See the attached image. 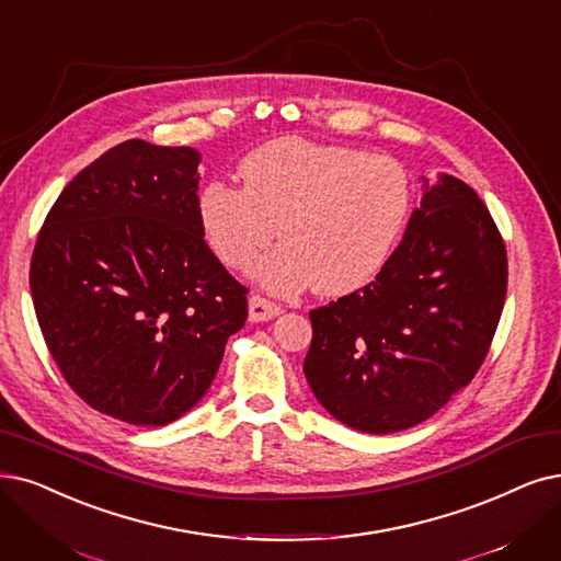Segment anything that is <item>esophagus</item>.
Listing matches in <instances>:
<instances>
[{
  "instance_id": "esophagus-1",
  "label": "esophagus",
  "mask_w": 561,
  "mask_h": 561,
  "mask_svg": "<svg viewBox=\"0 0 561 561\" xmlns=\"http://www.w3.org/2000/svg\"><path fill=\"white\" fill-rule=\"evenodd\" d=\"M276 316H280V306L268 301L264 297L253 295L249 299V320L251 322H266V320H274Z\"/></svg>"
}]
</instances>
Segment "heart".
Returning a JSON list of instances; mask_svg holds the SVG:
<instances>
[{"label":"heart","instance_id":"obj_1","mask_svg":"<svg viewBox=\"0 0 561 561\" xmlns=\"http://www.w3.org/2000/svg\"><path fill=\"white\" fill-rule=\"evenodd\" d=\"M243 188L214 182L199 193V228L216 257L289 295L316 285L347 295L393 253L414 203L412 179L391 156L304 138L272 140L239 163Z\"/></svg>","mask_w":561,"mask_h":561}]
</instances>
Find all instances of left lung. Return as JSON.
I'll use <instances>...</instances> for the list:
<instances>
[{
  "label": "left lung",
  "instance_id": "obj_1",
  "mask_svg": "<svg viewBox=\"0 0 561 561\" xmlns=\"http://www.w3.org/2000/svg\"><path fill=\"white\" fill-rule=\"evenodd\" d=\"M506 249L458 176L423 179L421 207L382 272L310 310L304 373L322 408L354 431L412 428L472 382L506 297Z\"/></svg>",
  "mask_w": 561,
  "mask_h": 561
}]
</instances>
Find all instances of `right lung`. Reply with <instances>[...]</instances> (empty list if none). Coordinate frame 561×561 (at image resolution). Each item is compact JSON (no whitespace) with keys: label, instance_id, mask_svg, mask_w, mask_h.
Instances as JSON below:
<instances>
[{"label":"right lung","instance_id":"right-lung-1","mask_svg":"<svg viewBox=\"0 0 561 561\" xmlns=\"http://www.w3.org/2000/svg\"><path fill=\"white\" fill-rule=\"evenodd\" d=\"M199 156L126 140L73 176L38 232L30 287L66 382L107 416L165 425L211 387L245 289L197 218Z\"/></svg>","mask_w":561,"mask_h":561}]
</instances>
